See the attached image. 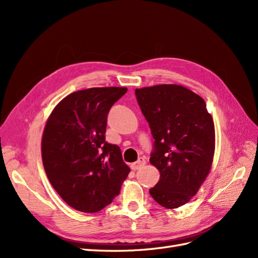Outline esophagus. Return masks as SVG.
<instances>
[{
	"label": "esophagus",
	"instance_id": "1",
	"mask_svg": "<svg viewBox=\"0 0 258 258\" xmlns=\"http://www.w3.org/2000/svg\"><path fill=\"white\" fill-rule=\"evenodd\" d=\"M146 163V161H145V159L144 158H140L138 161H136V162H134V163H131V169L132 170H138V169H140L141 167H143L144 165Z\"/></svg>",
	"mask_w": 258,
	"mask_h": 258
}]
</instances>
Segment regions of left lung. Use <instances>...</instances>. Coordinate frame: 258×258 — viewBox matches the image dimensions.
I'll use <instances>...</instances> for the list:
<instances>
[{"label":"left lung","instance_id":"1","mask_svg":"<svg viewBox=\"0 0 258 258\" xmlns=\"http://www.w3.org/2000/svg\"><path fill=\"white\" fill-rule=\"evenodd\" d=\"M136 96L155 140L150 161L160 172L150 194L162 207L178 208L196 195L212 166V116L204 99L179 85L136 89Z\"/></svg>","mask_w":258,"mask_h":258}]
</instances>
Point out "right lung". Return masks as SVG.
<instances>
[{"label":"right lung","instance_id":"1","mask_svg":"<svg viewBox=\"0 0 258 258\" xmlns=\"http://www.w3.org/2000/svg\"><path fill=\"white\" fill-rule=\"evenodd\" d=\"M127 88L72 92L53 108L42 138L45 172L73 209L95 213L118 196L130 172L120 148L105 141L107 114Z\"/></svg>","mask_w":258,"mask_h":258}]
</instances>
